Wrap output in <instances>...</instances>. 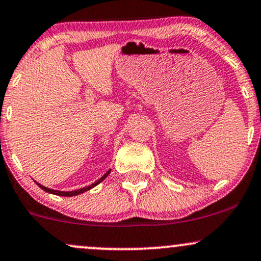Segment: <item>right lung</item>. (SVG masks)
<instances>
[{
	"instance_id": "right-lung-1",
	"label": "right lung",
	"mask_w": 261,
	"mask_h": 261,
	"mask_svg": "<svg viewBox=\"0 0 261 261\" xmlns=\"http://www.w3.org/2000/svg\"><path fill=\"white\" fill-rule=\"evenodd\" d=\"M110 170L112 169H109L108 170V172L106 173V174H104L103 176H101V178H99L98 179L97 181L95 182H93V184H91V185H88V187H86V188H81V189H77V190H72V191H60V190H54V189H50V188H46V187H44V185H41V184H39V182H37V184L39 185V188L40 189H43L44 191H46V193H49V194H54V195H59V196H76V195H80V194H83V193H86V191H88V190H91V189H93L94 187H97L98 184H99V182H101L104 180V179L107 178L108 175H109V173H110Z\"/></svg>"
}]
</instances>
